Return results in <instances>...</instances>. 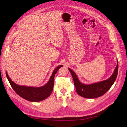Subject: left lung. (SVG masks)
Wrapping results in <instances>:
<instances>
[{
	"label": "left lung",
	"instance_id": "left-lung-1",
	"mask_svg": "<svg viewBox=\"0 0 127 127\" xmlns=\"http://www.w3.org/2000/svg\"><path fill=\"white\" fill-rule=\"evenodd\" d=\"M68 69L72 75L77 94L85 98H94L104 94L112 86L118 75V61L117 60V64L114 72L108 79L96 83L88 84V85L80 82L75 72L69 68H68Z\"/></svg>",
	"mask_w": 127,
	"mask_h": 127
}]
</instances>
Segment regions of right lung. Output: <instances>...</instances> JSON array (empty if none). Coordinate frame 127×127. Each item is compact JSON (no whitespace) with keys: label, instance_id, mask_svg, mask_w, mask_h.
Here are the masks:
<instances>
[{"label":"right lung","instance_id":"obj_1","mask_svg":"<svg viewBox=\"0 0 127 127\" xmlns=\"http://www.w3.org/2000/svg\"><path fill=\"white\" fill-rule=\"evenodd\" d=\"M63 66V65H60L56 68L53 70L49 82L45 85L39 87L18 85L10 79L7 71L6 72V75L11 87L20 96L31 102H39L46 99L51 94L54 86L55 74L59 68Z\"/></svg>","mask_w":127,"mask_h":127}]
</instances>
